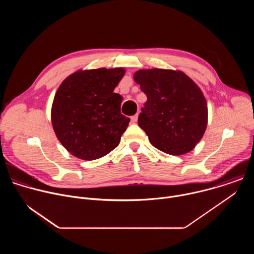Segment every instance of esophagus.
<instances>
[{"label":"esophagus","instance_id":"obj_1","mask_svg":"<svg viewBox=\"0 0 254 254\" xmlns=\"http://www.w3.org/2000/svg\"><path fill=\"white\" fill-rule=\"evenodd\" d=\"M137 118H138V115H134V116H132V117L130 118V120H131L132 123H136V122H137Z\"/></svg>","mask_w":254,"mask_h":254}]
</instances>
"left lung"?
<instances>
[{"instance_id":"8db88e82","label":"left lung","mask_w":254,"mask_h":254,"mask_svg":"<svg viewBox=\"0 0 254 254\" xmlns=\"http://www.w3.org/2000/svg\"><path fill=\"white\" fill-rule=\"evenodd\" d=\"M148 100L138 127L158 150L180 156L202 138L208 120L206 99L198 85L182 71L141 69L133 75Z\"/></svg>"}]
</instances>
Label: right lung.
Masks as SVG:
<instances>
[{"label": "right lung", "mask_w": 254, "mask_h": 254, "mask_svg": "<svg viewBox=\"0 0 254 254\" xmlns=\"http://www.w3.org/2000/svg\"><path fill=\"white\" fill-rule=\"evenodd\" d=\"M125 72L124 68L79 70L60 84L51 122L71 155L92 161L119 146L130 121L121 113L123 97L114 92Z\"/></svg>", "instance_id": "1"}]
</instances>
